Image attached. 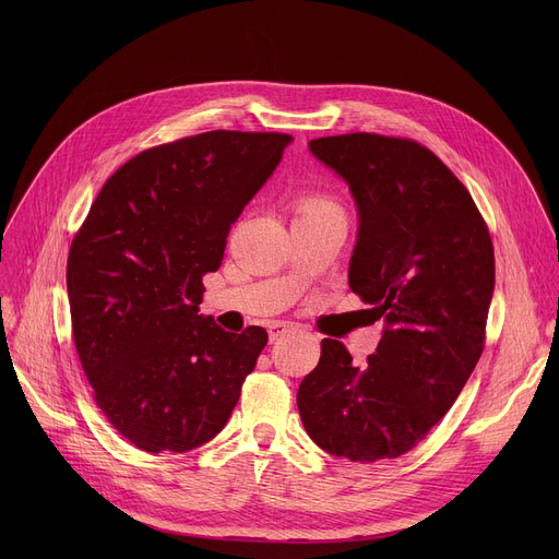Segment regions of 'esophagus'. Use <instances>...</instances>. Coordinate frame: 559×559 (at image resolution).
<instances>
[{
  "mask_svg": "<svg viewBox=\"0 0 559 559\" xmlns=\"http://www.w3.org/2000/svg\"><path fill=\"white\" fill-rule=\"evenodd\" d=\"M294 328H296V325H294V323H287V321H272V323L267 325V332H270V338L276 341V338L285 336L287 332H292Z\"/></svg>",
  "mask_w": 559,
  "mask_h": 559,
  "instance_id": "1",
  "label": "esophagus"
}]
</instances>
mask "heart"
I'll use <instances>...</instances> for the list:
<instances>
[{
	"instance_id": "heart-1",
	"label": "heart",
	"mask_w": 559,
	"mask_h": 559,
	"mask_svg": "<svg viewBox=\"0 0 559 559\" xmlns=\"http://www.w3.org/2000/svg\"><path fill=\"white\" fill-rule=\"evenodd\" d=\"M336 207L334 201L325 199V197H305L298 203V212H313V210H330Z\"/></svg>"
}]
</instances>
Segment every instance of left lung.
I'll return each instance as SVG.
<instances>
[{
  "label": "left lung",
  "instance_id": "1",
  "mask_svg": "<svg viewBox=\"0 0 559 559\" xmlns=\"http://www.w3.org/2000/svg\"><path fill=\"white\" fill-rule=\"evenodd\" d=\"M309 150L352 190L349 287L386 328L365 367L323 338L321 360L298 386V414L332 455L397 457L451 409L483 356L491 234L460 179L414 139L352 132L313 139Z\"/></svg>",
  "mask_w": 559,
  "mask_h": 559
}]
</instances>
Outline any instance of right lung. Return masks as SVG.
<instances>
[{
	"label": "right lung",
	"instance_id": "add662e5",
	"mask_svg": "<svg viewBox=\"0 0 559 559\" xmlns=\"http://www.w3.org/2000/svg\"><path fill=\"white\" fill-rule=\"evenodd\" d=\"M289 141L212 130L147 147L104 183L72 238L74 347L102 414L141 451L212 440L267 345L263 328L229 334L199 305L231 223Z\"/></svg>",
	"mask_w": 559,
	"mask_h": 559
}]
</instances>
